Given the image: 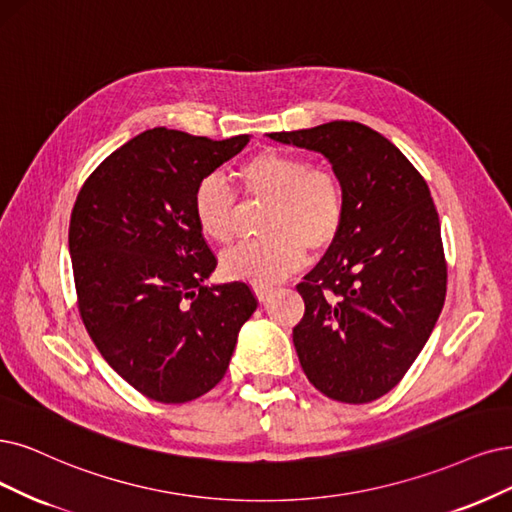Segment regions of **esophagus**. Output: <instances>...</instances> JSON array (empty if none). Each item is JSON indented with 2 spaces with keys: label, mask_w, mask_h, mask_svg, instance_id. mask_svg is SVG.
Returning <instances> with one entry per match:
<instances>
[{
  "label": "esophagus",
  "mask_w": 512,
  "mask_h": 512,
  "mask_svg": "<svg viewBox=\"0 0 512 512\" xmlns=\"http://www.w3.org/2000/svg\"><path fill=\"white\" fill-rule=\"evenodd\" d=\"M253 291L259 297V301H266L270 297V293L274 291V287H270V285H253Z\"/></svg>",
  "instance_id": "34e87169"
}]
</instances>
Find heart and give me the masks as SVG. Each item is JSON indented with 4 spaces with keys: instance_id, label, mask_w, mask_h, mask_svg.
Returning <instances> with one entry per match:
<instances>
[{
    "instance_id": "heart-1",
    "label": "heart",
    "mask_w": 512,
    "mask_h": 512,
    "mask_svg": "<svg viewBox=\"0 0 512 512\" xmlns=\"http://www.w3.org/2000/svg\"><path fill=\"white\" fill-rule=\"evenodd\" d=\"M240 192L268 202L259 240L240 242L221 255L230 278L274 282L301 266L306 249L325 251L339 238L346 217L342 183L329 170L312 168L304 158L263 149L236 168ZM194 217L215 244L234 236L236 194L219 175H206L194 189Z\"/></svg>"
}]
</instances>
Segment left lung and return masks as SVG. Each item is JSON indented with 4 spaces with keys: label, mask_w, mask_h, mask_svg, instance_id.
Listing matches in <instances>:
<instances>
[{
    "label": "left lung",
    "mask_w": 512,
    "mask_h": 512,
    "mask_svg": "<svg viewBox=\"0 0 512 512\" xmlns=\"http://www.w3.org/2000/svg\"><path fill=\"white\" fill-rule=\"evenodd\" d=\"M270 139L323 154L346 196L342 234L297 285L301 369L333 401L371 403L403 380L443 310L437 206L401 149L365 124L335 120Z\"/></svg>",
    "instance_id": "1"
}]
</instances>
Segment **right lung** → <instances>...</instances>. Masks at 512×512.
I'll return each mask as SVG.
<instances>
[{
  "instance_id": "obj_1",
  "label": "right lung",
  "mask_w": 512,
  "mask_h": 512,
  "mask_svg": "<svg viewBox=\"0 0 512 512\" xmlns=\"http://www.w3.org/2000/svg\"><path fill=\"white\" fill-rule=\"evenodd\" d=\"M249 143L151 128L84 181L69 221L78 310L101 356L137 392L175 405L215 388L257 308L246 282L204 287L217 268L194 189Z\"/></svg>"
}]
</instances>
